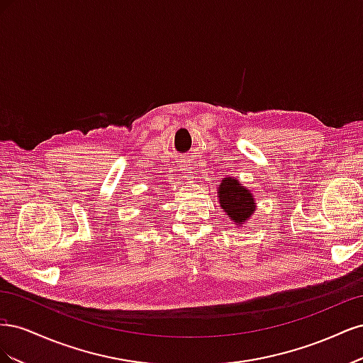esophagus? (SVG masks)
Returning <instances> with one entry per match:
<instances>
[{
    "label": "esophagus",
    "instance_id": "1",
    "mask_svg": "<svg viewBox=\"0 0 363 363\" xmlns=\"http://www.w3.org/2000/svg\"><path fill=\"white\" fill-rule=\"evenodd\" d=\"M188 177H189V179H191V177H192V175H191V172H188Z\"/></svg>",
    "mask_w": 363,
    "mask_h": 363
}]
</instances>
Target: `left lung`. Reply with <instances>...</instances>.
Segmentation results:
<instances>
[{
	"mask_svg": "<svg viewBox=\"0 0 363 363\" xmlns=\"http://www.w3.org/2000/svg\"><path fill=\"white\" fill-rule=\"evenodd\" d=\"M218 196L221 207L235 223L242 224L255 212V199L248 189L240 186L236 179L223 180L219 184Z\"/></svg>",
	"mask_w": 363,
	"mask_h": 363,
	"instance_id": "1",
	"label": "left lung"
}]
</instances>
